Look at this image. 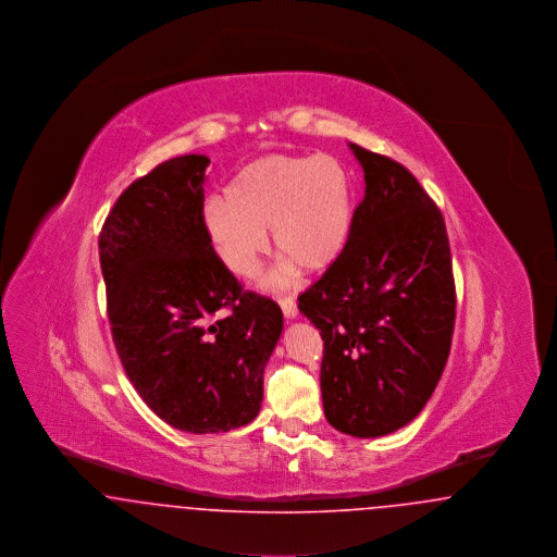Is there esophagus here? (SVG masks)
I'll use <instances>...</instances> for the list:
<instances>
[{
	"label": "esophagus",
	"mask_w": 557,
	"mask_h": 557,
	"mask_svg": "<svg viewBox=\"0 0 557 557\" xmlns=\"http://www.w3.org/2000/svg\"><path fill=\"white\" fill-rule=\"evenodd\" d=\"M280 307H282V311H284V315L288 319H294L298 315V309H296V300L292 298V296H282L280 300Z\"/></svg>",
	"instance_id": "34e87169"
}]
</instances>
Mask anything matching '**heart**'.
<instances>
[{
  "mask_svg": "<svg viewBox=\"0 0 557 557\" xmlns=\"http://www.w3.org/2000/svg\"><path fill=\"white\" fill-rule=\"evenodd\" d=\"M355 198L345 164L327 154H267L248 162L225 198L205 207V230L223 267L242 280L257 275L267 230L282 265L323 271L352 234Z\"/></svg>",
  "mask_w": 557,
  "mask_h": 557,
  "instance_id": "1",
  "label": "heart"
}]
</instances>
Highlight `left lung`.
<instances>
[{
  "label": "left lung",
  "instance_id": "left-lung-1",
  "mask_svg": "<svg viewBox=\"0 0 557 557\" xmlns=\"http://www.w3.org/2000/svg\"><path fill=\"white\" fill-rule=\"evenodd\" d=\"M366 196L343 257L298 309L323 341L321 398L336 430L375 438L409 424L449 357L455 284L445 219L418 180L357 144Z\"/></svg>",
  "mask_w": 557,
  "mask_h": 557
}]
</instances>
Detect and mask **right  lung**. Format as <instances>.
<instances>
[{
	"label": "right lung",
	"instance_id": "1",
	"mask_svg": "<svg viewBox=\"0 0 557 557\" xmlns=\"http://www.w3.org/2000/svg\"><path fill=\"white\" fill-rule=\"evenodd\" d=\"M211 160H166L127 187L100 234L108 319L121 363L166 424L230 432L263 403V373L284 315L244 292L205 230Z\"/></svg>",
	"mask_w": 557,
	"mask_h": 557
}]
</instances>
